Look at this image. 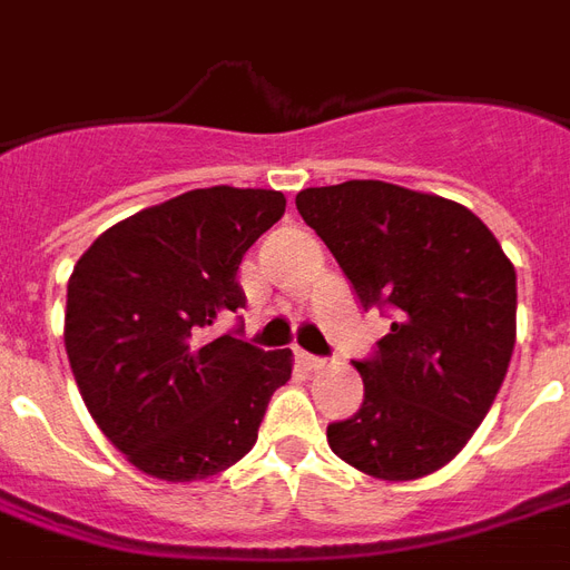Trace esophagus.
<instances>
[{"instance_id":"esophagus-1","label":"esophagus","mask_w":570,"mask_h":570,"mask_svg":"<svg viewBox=\"0 0 570 570\" xmlns=\"http://www.w3.org/2000/svg\"><path fill=\"white\" fill-rule=\"evenodd\" d=\"M296 356H298V362H302V365H305L307 371L323 368V360H320V356H314V353H307V350H298Z\"/></svg>"}]
</instances>
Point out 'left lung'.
<instances>
[{"instance_id":"left-lung-1","label":"left lung","mask_w":570,"mask_h":570,"mask_svg":"<svg viewBox=\"0 0 570 570\" xmlns=\"http://www.w3.org/2000/svg\"><path fill=\"white\" fill-rule=\"evenodd\" d=\"M362 307L392 311L390 335L356 362L362 407L326 429L332 453L377 480L444 468L483 423L517 341V272L465 205L383 180L296 196Z\"/></svg>"}]
</instances>
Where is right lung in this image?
Segmentation results:
<instances>
[{
	"mask_svg": "<svg viewBox=\"0 0 570 570\" xmlns=\"http://www.w3.org/2000/svg\"><path fill=\"white\" fill-rule=\"evenodd\" d=\"M284 208L277 189H189L102 232L71 272V374L105 438L150 478L235 465L293 374L289 350L214 332L247 305L238 265Z\"/></svg>",
	"mask_w": 570,
	"mask_h": 570,
	"instance_id": "obj_1",
	"label": "right lung"
}]
</instances>
